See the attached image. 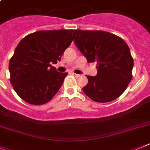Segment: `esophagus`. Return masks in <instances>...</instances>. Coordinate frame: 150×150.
<instances>
[{"mask_svg":"<svg viewBox=\"0 0 150 150\" xmlns=\"http://www.w3.org/2000/svg\"><path fill=\"white\" fill-rule=\"evenodd\" d=\"M72 75H74V76L75 77V78H79V77H81V75H78V74H76V73H72Z\"/></svg>","mask_w":150,"mask_h":150,"instance_id":"34e87169","label":"esophagus"}]
</instances>
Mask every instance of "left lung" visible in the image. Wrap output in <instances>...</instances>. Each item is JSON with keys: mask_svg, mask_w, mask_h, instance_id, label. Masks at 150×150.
Listing matches in <instances>:
<instances>
[{"mask_svg": "<svg viewBox=\"0 0 150 150\" xmlns=\"http://www.w3.org/2000/svg\"><path fill=\"white\" fill-rule=\"evenodd\" d=\"M73 39L88 62H97V75H86L83 88L89 98L108 103L123 93L132 79L134 59L129 47L120 37L100 30L73 31Z\"/></svg>", "mask_w": 150, "mask_h": 150, "instance_id": "obj_1", "label": "left lung"}]
</instances>
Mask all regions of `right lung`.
Segmentation results:
<instances>
[{"instance_id": "1", "label": "right lung", "mask_w": 150, "mask_h": 150, "mask_svg": "<svg viewBox=\"0 0 150 150\" xmlns=\"http://www.w3.org/2000/svg\"><path fill=\"white\" fill-rule=\"evenodd\" d=\"M73 30H47L29 34L19 41L9 62L10 81L21 99L32 105L48 103L58 92L67 72L51 63L61 59L72 42Z\"/></svg>"}]
</instances>
